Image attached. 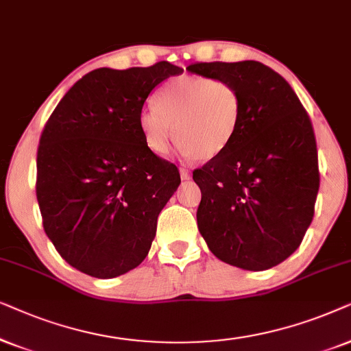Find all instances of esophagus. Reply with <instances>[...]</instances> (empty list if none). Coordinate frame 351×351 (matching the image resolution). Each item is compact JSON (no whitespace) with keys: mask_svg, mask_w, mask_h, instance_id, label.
<instances>
[{"mask_svg":"<svg viewBox=\"0 0 351 351\" xmlns=\"http://www.w3.org/2000/svg\"><path fill=\"white\" fill-rule=\"evenodd\" d=\"M180 175H181V180H191V173H189V170H186L184 167H181L180 168Z\"/></svg>","mask_w":351,"mask_h":351,"instance_id":"1","label":"esophagus"}]
</instances>
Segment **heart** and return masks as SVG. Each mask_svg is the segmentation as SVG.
Returning <instances> with one entry per match:
<instances>
[{
  "instance_id": "1",
  "label": "heart",
  "mask_w": 351,
  "mask_h": 351,
  "mask_svg": "<svg viewBox=\"0 0 351 351\" xmlns=\"http://www.w3.org/2000/svg\"><path fill=\"white\" fill-rule=\"evenodd\" d=\"M176 127L173 128L172 125ZM241 125V97L230 83L184 75L162 88L139 115L147 147L165 154L173 136L186 157L210 160L230 146Z\"/></svg>"
}]
</instances>
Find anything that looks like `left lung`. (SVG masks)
Listing matches in <instances>:
<instances>
[{"mask_svg": "<svg viewBox=\"0 0 351 351\" xmlns=\"http://www.w3.org/2000/svg\"><path fill=\"white\" fill-rule=\"evenodd\" d=\"M186 70L230 83L241 97L236 136L193 173L202 193L200 234L224 263L273 268L298 249L315 215L319 171L310 117L281 75L256 60Z\"/></svg>", "mask_w": 351, "mask_h": 351, "instance_id": "obj_1", "label": "left lung"}]
</instances>
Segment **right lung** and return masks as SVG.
<instances>
[{
    "label": "right lung",
    "mask_w": 351,
    "mask_h": 351,
    "mask_svg": "<svg viewBox=\"0 0 351 351\" xmlns=\"http://www.w3.org/2000/svg\"><path fill=\"white\" fill-rule=\"evenodd\" d=\"M183 69H96L51 114L36 156V199L46 236L75 269L110 279L146 258L162 208L181 183L147 147L139 115L158 83Z\"/></svg>",
    "instance_id": "right-lung-1"
}]
</instances>
